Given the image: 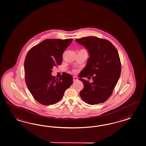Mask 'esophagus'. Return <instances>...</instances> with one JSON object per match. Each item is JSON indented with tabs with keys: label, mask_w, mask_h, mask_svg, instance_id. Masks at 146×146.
Instances as JSON below:
<instances>
[{
	"label": "esophagus",
	"mask_w": 146,
	"mask_h": 146,
	"mask_svg": "<svg viewBox=\"0 0 146 146\" xmlns=\"http://www.w3.org/2000/svg\"><path fill=\"white\" fill-rule=\"evenodd\" d=\"M77 78L76 77H75V76H74L73 77V81L74 82H75V81H77Z\"/></svg>",
	"instance_id": "1"
}]
</instances>
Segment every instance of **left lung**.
<instances>
[{"instance_id": "8db88e82", "label": "left lung", "mask_w": 146, "mask_h": 146, "mask_svg": "<svg viewBox=\"0 0 146 146\" xmlns=\"http://www.w3.org/2000/svg\"><path fill=\"white\" fill-rule=\"evenodd\" d=\"M76 41L84 46L90 55L86 67L78 75L84 84L80 96L91 105L104 102L111 95L121 74L118 51L110 42L96 37H83ZM86 76L92 77L93 82L83 79Z\"/></svg>"}]
</instances>
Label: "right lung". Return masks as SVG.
Listing matches in <instances>:
<instances>
[{"label": "right lung", "mask_w": 146, "mask_h": 146, "mask_svg": "<svg viewBox=\"0 0 146 146\" xmlns=\"http://www.w3.org/2000/svg\"><path fill=\"white\" fill-rule=\"evenodd\" d=\"M72 39H48L28 51L24 62L25 81L29 90L38 102L48 106L59 102L72 83L70 74L64 72L56 78L54 66L62 62V55Z\"/></svg>", "instance_id": "right-lung-1"}]
</instances>
